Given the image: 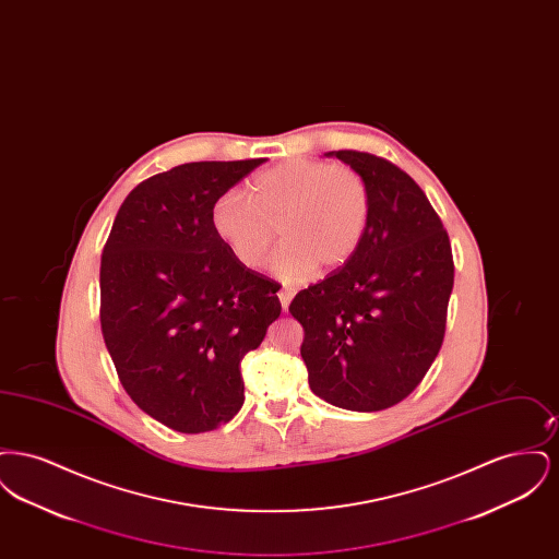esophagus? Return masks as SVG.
I'll return each mask as SVG.
<instances>
[{
	"label": "esophagus",
	"instance_id": "1",
	"mask_svg": "<svg viewBox=\"0 0 559 559\" xmlns=\"http://www.w3.org/2000/svg\"><path fill=\"white\" fill-rule=\"evenodd\" d=\"M293 295H295L293 289H281V292H278V299H281V306H283V310H285V312L289 310V304H292Z\"/></svg>",
	"mask_w": 559,
	"mask_h": 559
}]
</instances>
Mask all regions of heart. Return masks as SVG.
Returning <instances> with one entry per match:
<instances>
[{
	"instance_id": "heart-1",
	"label": "heart",
	"mask_w": 559,
	"mask_h": 559,
	"mask_svg": "<svg viewBox=\"0 0 559 559\" xmlns=\"http://www.w3.org/2000/svg\"><path fill=\"white\" fill-rule=\"evenodd\" d=\"M371 217V190L346 163L292 159L251 180V199L228 190L215 199L212 228L245 267H260L276 239L285 242L270 272L301 283L319 266H344L358 251Z\"/></svg>"
}]
</instances>
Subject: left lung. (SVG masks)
Instances as JSON below:
<instances>
[{
	"label": "left lung",
	"mask_w": 559,
	"mask_h": 559,
	"mask_svg": "<svg viewBox=\"0 0 559 559\" xmlns=\"http://www.w3.org/2000/svg\"><path fill=\"white\" fill-rule=\"evenodd\" d=\"M371 190L358 251L293 297L312 392L333 406L372 413L406 399L436 360L454 283L451 240L417 182L390 160L331 151Z\"/></svg>",
	"instance_id": "1"
}]
</instances>
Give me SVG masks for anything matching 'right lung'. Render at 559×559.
Returning <instances> with one entry per match:
<instances>
[{"instance_id": "1", "label": "right lung", "mask_w": 559, "mask_h": 559, "mask_svg": "<svg viewBox=\"0 0 559 559\" xmlns=\"http://www.w3.org/2000/svg\"><path fill=\"white\" fill-rule=\"evenodd\" d=\"M266 159L199 160L140 182L100 262V324L130 399L163 426L212 431L242 406L240 360L278 319V283L212 228L215 199Z\"/></svg>"}]
</instances>
